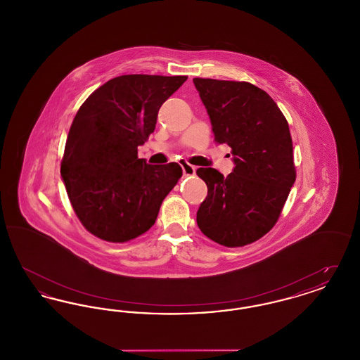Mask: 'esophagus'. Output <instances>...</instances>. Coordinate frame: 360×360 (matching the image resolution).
<instances>
[{"label": "esophagus", "instance_id": "esophagus-1", "mask_svg": "<svg viewBox=\"0 0 360 360\" xmlns=\"http://www.w3.org/2000/svg\"><path fill=\"white\" fill-rule=\"evenodd\" d=\"M181 167H182V172L184 175H193L195 172V167L193 165H190L188 162H182L181 163Z\"/></svg>", "mask_w": 360, "mask_h": 360}]
</instances>
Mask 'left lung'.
<instances>
[{
    "mask_svg": "<svg viewBox=\"0 0 360 360\" xmlns=\"http://www.w3.org/2000/svg\"><path fill=\"white\" fill-rule=\"evenodd\" d=\"M217 143L232 150L235 167L224 176L200 167L207 195L197 224L209 239L241 247L274 226L295 182L289 124L274 100L248 82L193 79Z\"/></svg>",
    "mask_w": 360,
    "mask_h": 360,
    "instance_id": "obj_1",
    "label": "left lung"
}]
</instances>
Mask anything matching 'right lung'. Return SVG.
<instances>
[{
  "label": "right lung",
  "instance_id": "obj_1",
  "mask_svg": "<svg viewBox=\"0 0 360 360\" xmlns=\"http://www.w3.org/2000/svg\"><path fill=\"white\" fill-rule=\"evenodd\" d=\"M185 75H121L94 93L70 128L60 175L81 223L94 236L124 243L155 224L165 197L182 176L178 163L137 158L163 103Z\"/></svg>",
  "mask_w": 360,
  "mask_h": 360
}]
</instances>
